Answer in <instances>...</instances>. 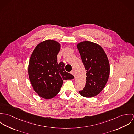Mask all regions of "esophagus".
<instances>
[{
  "mask_svg": "<svg viewBox=\"0 0 134 134\" xmlns=\"http://www.w3.org/2000/svg\"><path fill=\"white\" fill-rule=\"evenodd\" d=\"M71 74L74 76V74H74V71H72L71 72Z\"/></svg>",
  "mask_w": 134,
  "mask_h": 134,
  "instance_id": "34e87169",
  "label": "esophagus"
}]
</instances>
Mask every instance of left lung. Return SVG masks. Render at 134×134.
<instances>
[{
	"label": "left lung",
	"mask_w": 134,
	"mask_h": 134,
	"mask_svg": "<svg viewBox=\"0 0 134 134\" xmlns=\"http://www.w3.org/2000/svg\"><path fill=\"white\" fill-rule=\"evenodd\" d=\"M86 71L85 87L79 94L92 97L98 95L105 87L109 76L110 65L107 56L98 44L88 41L77 45Z\"/></svg>",
	"instance_id": "1"
}]
</instances>
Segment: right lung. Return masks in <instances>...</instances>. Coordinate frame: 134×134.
<instances>
[{"label": "right lung", "instance_id": "right-lung-1", "mask_svg": "<svg viewBox=\"0 0 134 134\" xmlns=\"http://www.w3.org/2000/svg\"><path fill=\"white\" fill-rule=\"evenodd\" d=\"M60 47L56 41L45 40L36 46L29 60L28 70L31 85L38 96L46 99L59 92L63 80L74 78L65 71L63 62H57Z\"/></svg>", "mask_w": 134, "mask_h": 134}]
</instances>
